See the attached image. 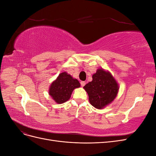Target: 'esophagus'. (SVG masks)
Returning a JSON list of instances; mask_svg holds the SVG:
<instances>
[{
    "instance_id": "obj_1",
    "label": "esophagus",
    "mask_w": 156,
    "mask_h": 156,
    "mask_svg": "<svg viewBox=\"0 0 156 156\" xmlns=\"http://www.w3.org/2000/svg\"><path fill=\"white\" fill-rule=\"evenodd\" d=\"M86 84V83L84 82V81H81V87H84V85H85Z\"/></svg>"
}]
</instances>
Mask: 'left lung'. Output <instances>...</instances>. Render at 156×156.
Returning a JSON list of instances; mask_svg holds the SVG:
<instances>
[{
  "mask_svg": "<svg viewBox=\"0 0 156 156\" xmlns=\"http://www.w3.org/2000/svg\"><path fill=\"white\" fill-rule=\"evenodd\" d=\"M88 94L90 104L97 108H102L109 104L116 98L119 85L111 74L98 69L92 75V81L84 87Z\"/></svg>",
  "mask_w": 156,
  "mask_h": 156,
  "instance_id": "8db88e82",
  "label": "left lung"
}]
</instances>
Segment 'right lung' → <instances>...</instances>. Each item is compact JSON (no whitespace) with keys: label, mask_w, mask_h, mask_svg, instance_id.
<instances>
[{"label":"right lung","mask_w":156,"mask_h":156,"mask_svg":"<svg viewBox=\"0 0 156 156\" xmlns=\"http://www.w3.org/2000/svg\"><path fill=\"white\" fill-rule=\"evenodd\" d=\"M79 82L66 72L61 73L49 88V95L60 104L67 101L71 97L73 90L80 87Z\"/></svg>","instance_id":"1"}]
</instances>
